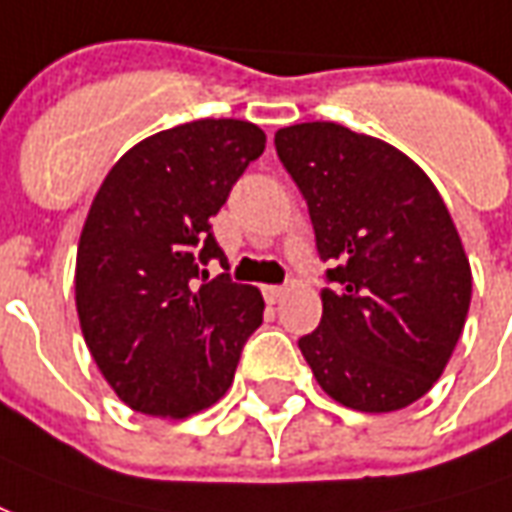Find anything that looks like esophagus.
I'll return each mask as SVG.
<instances>
[{
	"mask_svg": "<svg viewBox=\"0 0 512 512\" xmlns=\"http://www.w3.org/2000/svg\"><path fill=\"white\" fill-rule=\"evenodd\" d=\"M261 294H264V300L275 305V302H281L283 297V286H261Z\"/></svg>",
	"mask_w": 512,
	"mask_h": 512,
	"instance_id": "34e87169",
	"label": "esophagus"
}]
</instances>
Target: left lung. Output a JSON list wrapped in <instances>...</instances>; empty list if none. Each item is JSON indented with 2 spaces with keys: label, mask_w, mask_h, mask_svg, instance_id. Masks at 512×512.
<instances>
[{
  "label": "left lung",
  "mask_w": 512,
  "mask_h": 512,
  "mask_svg": "<svg viewBox=\"0 0 512 512\" xmlns=\"http://www.w3.org/2000/svg\"><path fill=\"white\" fill-rule=\"evenodd\" d=\"M330 261L322 322L300 352L316 382L357 412L423 398L464 330L472 270L445 201L401 149L335 122L275 133Z\"/></svg>",
  "instance_id": "obj_1"
}]
</instances>
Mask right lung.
Segmentation results:
<instances>
[{"instance_id":"right-lung-1","label":"right lung","mask_w":512,"mask_h":512,"mask_svg":"<svg viewBox=\"0 0 512 512\" xmlns=\"http://www.w3.org/2000/svg\"><path fill=\"white\" fill-rule=\"evenodd\" d=\"M264 130L196 119L138 141L114 163L78 240L81 333L114 393L141 414L190 417L229 390L261 324L256 286L229 272L212 215L259 158Z\"/></svg>"}]
</instances>
